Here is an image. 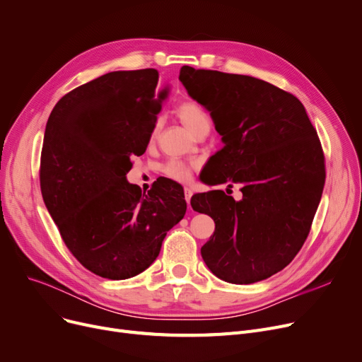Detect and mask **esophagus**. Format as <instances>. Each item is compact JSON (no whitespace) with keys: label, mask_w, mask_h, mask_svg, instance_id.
<instances>
[{"label":"esophagus","mask_w":362,"mask_h":362,"mask_svg":"<svg viewBox=\"0 0 362 362\" xmlns=\"http://www.w3.org/2000/svg\"><path fill=\"white\" fill-rule=\"evenodd\" d=\"M192 195H194V191L191 187H185V199H186V202H187V206H191V198H192Z\"/></svg>","instance_id":"1"}]
</instances>
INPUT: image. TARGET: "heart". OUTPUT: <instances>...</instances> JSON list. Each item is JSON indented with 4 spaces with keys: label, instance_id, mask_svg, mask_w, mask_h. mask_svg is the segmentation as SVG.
<instances>
[{
    "label": "heart",
    "instance_id": "heart-1",
    "mask_svg": "<svg viewBox=\"0 0 362 362\" xmlns=\"http://www.w3.org/2000/svg\"><path fill=\"white\" fill-rule=\"evenodd\" d=\"M177 114L180 120L187 126L189 130H192L194 133H197L201 127L204 126H210V119H208V114L205 112V110L194 100H186L182 101L177 105ZM160 123L157 122L152 127L151 132V141L157 136V132H158ZM163 173L177 182H187L189 179L192 177V165L179 160V158H171L168 160L163 167H161Z\"/></svg>",
    "mask_w": 362,
    "mask_h": 362
}]
</instances>
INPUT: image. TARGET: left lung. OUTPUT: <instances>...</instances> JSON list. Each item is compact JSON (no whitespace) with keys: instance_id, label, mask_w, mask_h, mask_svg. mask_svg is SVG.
<instances>
[{"instance_id":"obj_1","label":"left lung","mask_w":362,"mask_h":362,"mask_svg":"<svg viewBox=\"0 0 362 362\" xmlns=\"http://www.w3.org/2000/svg\"><path fill=\"white\" fill-rule=\"evenodd\" d=\"M180 82L211 114L224 146L208 161L205 182L241 186L197 194L195 211L214 235L202 248L218 279L250 284L279 273L307 240L326 182L325 152L302 103L291 92L243 74L183 66Z\"/></svg>"}]
</instances>
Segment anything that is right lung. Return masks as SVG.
<instances>
[{"instance_id":"1","label":"right lung","mask_w":362,"mask_h":362,"mask_svg":"<svg viewBox=\"0 0 362 362\" xmlns=\"http://www.w3.org/2000/svg\"><path fill=\"white\" fill-rule=\"evenodd\" d=\"M156 69L111 71L66 93L47 122L40 182L63 242L83 267L110 280L146 270L186 213L183 187L157 179L148 194L127 182L167 89Z\"/></svg>"}]
</instances>
